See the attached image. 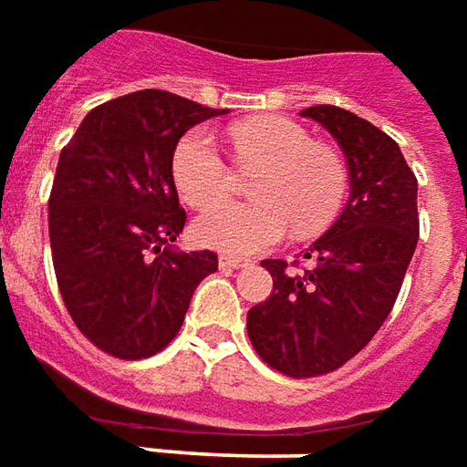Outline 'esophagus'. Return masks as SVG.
<instances>
[{
    "label": "esophagus",
    "instance_id": "obj_1",
    "mask_svg": "<svg viewBox=\"0 0 467 467\" xmlns=\"http://www.w3.org/2000/svg\"><path fill=\"white\" fill-rule=\"evenodd\" d=\"M249 261L241 259V256H231V254H221L218 256V266L221 269H241V266H246Z\"/></svg>",
    "mask_w": 467,
    "mask_h": 467
}]
</instances>
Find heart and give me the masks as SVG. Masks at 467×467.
I'll return each mask as SVG.
<instances>
[{"label": "heart", "instance_id": "1", "mask_svg": "<svg viewBox=\"0 0 467 467\" xmlns=\"http://www.w3.org/2000/svg\"><path fill=\"white\" fill-rule=\"evenodd\" d=\"M241 163H266L254 183L256 201H221L228 191V165L216 138L191 130L173 150V181L186 203L203 208L193 223L198 244L226 254H256L279 244L289 228L309 236L329 226L342 208L347 171L327 145L312 143L299 122L264 115L231 130Z\"/></svg>", "mask_w": 467, "mask_h": 467}]
</instances>
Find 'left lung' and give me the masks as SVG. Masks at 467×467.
Listing matches in <instances>:
<instances>
[{
    "instance_id": "1",
    "label": "left lung",
    "mask_w": 467,
    "mask_h": 467,
    "mask_svg": "<svg viewBox=\"0 0 467 467\" xmlns=\"http://www.w3.org/2000/svg\"><path fill=\"white\" fill-rule=\"evenodd\" d=\"M302 118L319 122L342 148L349 198L306 249V269L261 261L274 289L246 317L261 359L296 379L334 372L365 349L395 306L420 236L418 178L400 145L334 105L306 108Z\"/></svg>"
}]
</instances>
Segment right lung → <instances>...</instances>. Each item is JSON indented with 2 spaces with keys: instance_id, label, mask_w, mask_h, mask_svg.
Returning a JSON list of instances; mask_svg holds the SVG:
<instances>
[{
  "instance_id": "add662e5",
  "label": "right lung",
  "mask_w": 467,
  "mask_h": 467,
  "mask_svg": "<svg viewBox=\"0 0 467 467\" xmlns=\"http://www.w3.org/2000/svg\"><path fill=\"white\" fill-rule=\"evenodd\" d=\"M165 90H140L85 115L59 153L49 246L62 302L92 345L118 359L161 352L186 319L213 251H178L186 226L173 150L188 128L223 115Z\"/></svg>"
}]
</instances>
